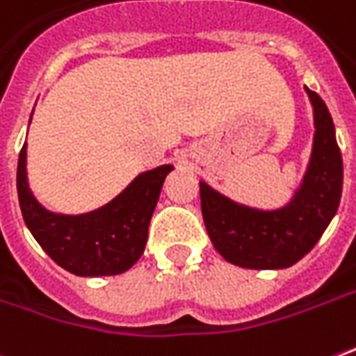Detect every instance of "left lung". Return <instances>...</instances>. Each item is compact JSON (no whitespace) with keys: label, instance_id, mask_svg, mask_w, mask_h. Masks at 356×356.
I'll return each instance as SVG.
<instances>
[{"label":"left lung","instance_id":"obj_1","mask_svg":"<svg viewBox=\"0 0 356 356\" xmlns=\"http://www.w3.org/2000/svg\"><path fill=\"white\" fill-rule=\"evenodd\" d=\"M314 108V144L305 179L287 206L254 210L200 183V206L213 247L227 262L248 270H282L308 254L337 212L343 160L324 100L307 88Z\"/></svg>","mask_w":356,"mask_h":356}]
</instances>
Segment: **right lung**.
<instances>
[{"label":"right lung","instance_id":"right-lung-1","mask_svg":"<svg viewBox=\"0 0 356 356\" xmlns=\"http://www.w3.org/2000/svg\"><path fill=\"white\" fill-rule=\"evenodd\" d=\"M171 170L173 165H160L144 171L106 206L81 216H63L46 210L31 193L26 144H22L17 165L22 218L40 247L67 272L83 277L118 275L143 256L150 218Z\"/></svg>","mask_w":356,"mask_h":356}]
</instances>
